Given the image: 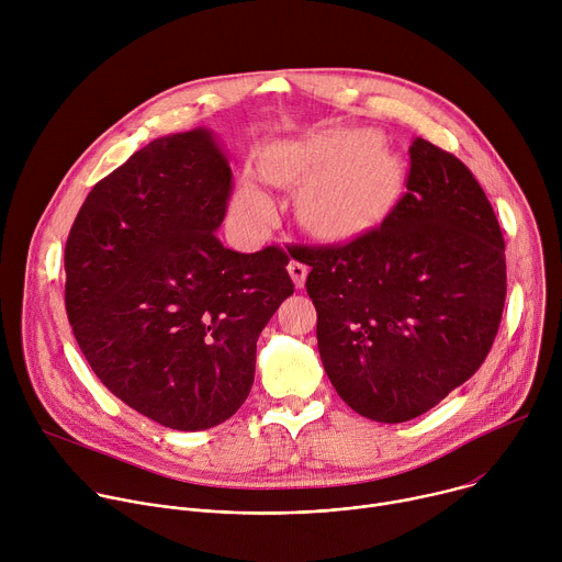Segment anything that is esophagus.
Here are the masks:
<instances>
[{"label": "esophagus", "instance_id": "esophagus-1", "mask_svg": "<svg viewBox=\"0 0 562 562\" xmlns=\"http://www.w3.org/2000/svg\"><path fill=\"white\" fill-rule=\"evenodd\" d=\"M289 273H291V278H293V284H295L297 289H302L304 282H306V276H308V267L302 265V262H297V260H291V262H289Z\"/></svg>", "mask_w": 562, "mask_h": 562}]
</instances>
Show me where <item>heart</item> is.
I'll return each instance as SVG.
<instances>
[{"mask_svg":"<svg viewBox=\"0 0 562 562\" xmlns=\"http://www.w3.org/2000/svg\"><path fill=\"white\" fill-rule=\"evenodd\" d=\"M262 173L273 187L304 189L300 220L323 237H345L386 213L403 182V162L369 128H331L271 144L262 153ZM245 226L267 228L276 220L273 200L245 182L235 204Z\"/></svg>","mask_w":562,"mask_h":562,"instance_id":"1","label":"heart"}]
</instances>
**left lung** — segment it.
Listing matches in <instances>:
<instances>
[{
    "label": "left lung",
    "mask_w": 562,
    "mask_h": 562,
    "mask_svg": "<svg viewBox=\"0 0 562 562\" xmlns=\"http://www.w3.org/2000/svg\"><path fill=\"white\" fill-rule=\"evenodd\" d=\"M317 349L338 395L375 423L436 407L485 362L507 295L505 239L473 173L418 137L407 193L349 243L304 247Z\"/></svg>",
    "instance_id": "8db88e82"
}]
</instances>
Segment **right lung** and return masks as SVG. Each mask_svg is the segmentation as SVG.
Returning <instances> with one entry per match:
<instances>
[{
	"label": "right lung",
	"mask_w": 562,
	"mask_h": 562,
	"mask_svg": "<svg viewBox=\"0 0 562 562\" xmlns=\"http://www.w3.org/2000/svg\"><path fill=\"white\" fill-rule=\"evenodd\" d=\"M231 191L211 131L157 137L93 187L64 249L66 315L91 369L178 431L243 407L258 338L293 293L282 249L237 254L215 237Z\"/></svg>",
	"instance_id": "right-lung-1"
}]
</instances>
